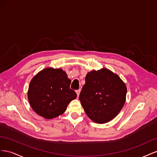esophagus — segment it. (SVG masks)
Returning a JSON list of instances; mask_svg holds the SVG:
<instances>
[{"label":"esophagus","mask_w":157,"mask_h":157,"mask_svg":"<svg viewBox=\"0 0 157 157\" xmlns=\"http://www.w3.org/2000/svg\"><path fill=\"white\" fill-rule=\"evenodd\" d=\"M75 92H76V93H77L78 97V96H79V93H80V89H78V90H76V91H75Z\"/></svg>","instance_id":"1"}]
</instances>
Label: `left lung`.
I'll return each mask as SVG.
<instances>
[{
  "label": "left lung",
  "instance_id": "1",
  "mask_svg": "<svg viewBox=\"0 0 157 157\" xmlns=\"http://www.w3.org/2000/svg\"><path fill=\"white\" fill-rule=\"evenodd\" d=\"M127 88L118 75L108 69L87 73L79 99L88 117L98 124L114 118L126 101Z\"/></svg>",
  "mask_w": 157,
  "mask_h": 157
}]
</instances>
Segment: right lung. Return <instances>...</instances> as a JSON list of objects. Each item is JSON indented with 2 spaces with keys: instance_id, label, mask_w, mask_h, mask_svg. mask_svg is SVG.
<instances>
[{
  "instance_id": "add662e5",
  "label": "right lung",
  "mask_w": 157,
  "mask_h": 157,
  "mask_svg": "<svg viewBox=\"0 0 157 157\" xmlns=\"http://www.w3.org/2000/svg\"><path fill=\"white\" fill-rule=\"evenodd\" d=\"M71 80L62 69L47 68L30 82L28 97L33 110L43 118L52 119L63 114L77 94L70 88Z\"/></svg>"
}]
</instances>
